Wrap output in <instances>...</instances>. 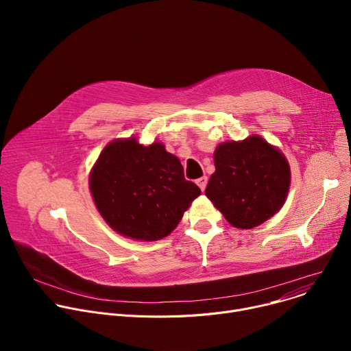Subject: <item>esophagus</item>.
<instances>
[{
    "label": "esophagus",
    "mask_w": 351,
    "mask_h": 351,
    "mask_svg": "<svg viewBox=\"0 0 351 351\" xmlns=\"http://www.w3.org/2000/svg\"><path fill=\"white\" fill-rule=\"evenodd\" d=\"M207 182H208V179H207V176H203V178H199V179H197L195 180V183H197V186L202 189V191H204L206 190V186H207Z\"/></svg>",
    "instance_id": "esophagus-1"
}]
</instances>
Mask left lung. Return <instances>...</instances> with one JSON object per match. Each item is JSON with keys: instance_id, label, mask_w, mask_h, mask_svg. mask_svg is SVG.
Wrapping results in <instances>:
<instances>
[{"instance_id": "8db88e82", "label": "left lung", "mask_w": 351, "mask_h": 351, "mask_svg": "<svg viewBox=\"0 0 351 351\" xmlns=\"http://www.w3.org/2000/svg\"><path fill=\"white\" fill-rule=\"evenodd\" d=\"M214 164L206 195L232 226L253 229L283 207L290 165L280 149L261 136L221 143Z\"/></svg>"}]
</instances>
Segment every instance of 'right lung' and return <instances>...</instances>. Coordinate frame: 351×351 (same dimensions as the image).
I'll list each match as a JSON object with an SVG mask.
<instances>
[{"instance_id":"obj_1","label":"right lung","mask_w":351,"mask_h":351,"mask_svg":"<svg viewBox=\"0 0 351 351\" xmlns=\"http://www.w3.org/2000/svg\"><path fill=\"white\" fill-rule=\"evenodd\" d=\"M88 187L107 225L140 241L168 236L202 194L161 141L144 145L136 137L115 138L104 147L90 171Z\"/></svg>"}]
</instances>
